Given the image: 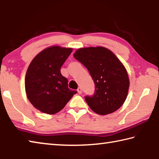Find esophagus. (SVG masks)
Returning a JSON list of instances; mask_svg holds the SVG:
<instances>
[{
  "mask_svg": "<svg viewBox=\"0 0 159 159\" xmlns=\"http://www.w3.org/2000/svg\"><path fill=\"white\" fill-rule=\"evenodd\" d=\"M77 92H78V93H79V94H80L82 93V89L80 88H78V89H77Z\"/></svg>",
  "mask_w": 159,
  "mask_h": 159,
  "instance_id": "esophagus-1",
  "label": "esophagus"
}]
</instances>
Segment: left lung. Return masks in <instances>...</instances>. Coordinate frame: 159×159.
Here are the masks:
<instances>
[{"instance_id":"left-lung-1","label":"left lung","mask_w":159,"mask_h":159,"mask_svg":"<svg viewBox=\"0 0 159 159\" xmlns=\"http://www.w3.org/2000/svg\"><path fill=\"white\" fill-rule=\"evenodd\" d=\"M74 57L88 69L95 84L94 94L85 97L91 110L101 115L119 110L129 86L128 74L119 59L103 47L80 48Z\"/></svg>"}]
</instances>
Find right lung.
Returning <instances> with one entry per match:
<instances>
[{
  "label": "right lung",
  "instance_id": "right-lung-1",
  "mask_svg": "<svg viewBox=\"0 0 159 159\" xmlns=\"http://www.w3.org/2000/svg\"><path fill=\"white\" fill-rule=\"evenodd\" d=\"M71 52V48L50 47L37 54L28 67L26 94L33 106L43 113L57 114L77 93L68 88V80L61 73Z\"/></svg>",
  "mask_w": 159,
  "mask_h": 159
}]
</instances>
